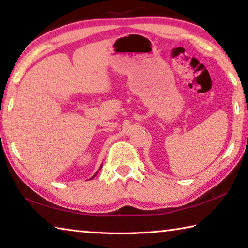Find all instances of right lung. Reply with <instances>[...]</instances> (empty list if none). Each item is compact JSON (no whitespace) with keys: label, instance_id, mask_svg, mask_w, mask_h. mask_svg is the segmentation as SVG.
<instances>
[{"label":"right lung","instance_id":"right-lung-1","mask_svg":"<svg viewBox=\"0 0 248 248\" xmlns=\"http://www.w3.org/2000/svg\"><path fill=\"white\" fill-rule=\"evenodd\" d=\"M100 169H102V165H100V167H99V169H98V170H100ZM98 170H97V171H96V173H95V175H94V176H93V177H92L91 179H93V178L95 177V176H96V175H97V173H98Z\"/></svg>","mask_w":248,"mask_h":248}]
</instances>
